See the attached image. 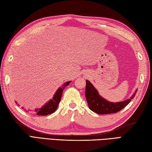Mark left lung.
I'll return each instance as SVG.
<instances>
[{
  "mask_svg": "<svg viewBox=\"0 0 152 152\" xmlns=\"http://www.w3.org/2000/svg\"><path fill=\"white\" fill-rule=\"evenodd\" d=\"M137 89L129 99L118 102H109L100 95L98 91L95 89L89 80H86V97L88 106L91 110L99 114H108L116 113L124 108L133 99L136 95Z\"/></svg>",
  "mask_w": 152,
  "mask_h": 152,
  "instance_id": "obj_1",
  "label": "left lung"
}]
</instances>
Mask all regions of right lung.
Segmentation results:
<instances>
[{"label":"right lung","instance_id":"add662e5","mask_svg":"<svg viewBox=\"0 0 152 152\" xmlns=\"http://www.w3.org/2000/svg\"><path fill=\"white\" fill-rule=\"evenodd\" d=\"M70 82L71 81H69L64 83L62 86L57 89L52 99H50L49 101L42 106L41 108L35 109L34 111L36 112V114L38 115H46L48 114H52V113L56 111L61 101V96H62L64 89L65 88L66 86H69ZM15 103L18 104L17 102H15ZM22 108L23 109L24 108L22 107Z\"/></svg>","mask_w":152,"mask_h":152}]
</instances>
